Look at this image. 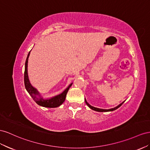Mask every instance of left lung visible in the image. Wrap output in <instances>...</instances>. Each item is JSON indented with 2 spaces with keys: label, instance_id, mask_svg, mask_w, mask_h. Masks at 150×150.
Listing matches in <instances>:
<instances>
[{
  "label": "left lung",
  "instance_id": "1",
  "mask_svg": "<svg viewBox=\"0 0 150 150\" xmlns=\"http://www.w3.org/2000/svg\"><path fill=\"white\" fill-rule=\"evenodd\" d=\"M85 103H86V104L90 108H91V109H92V110H93L97 111V112H109V111H113V110H115V109H117V108H119V107H120V106L124 103V102H125V101L122 102V103H121L120 104L115 107V108H112V109H99V108H94V107L91 105H90V104L88 103V102H87V100H86V99H85Z\"/></svg>",
  "mask_w": 150,
  "mask_h": 150
}]
</instances>
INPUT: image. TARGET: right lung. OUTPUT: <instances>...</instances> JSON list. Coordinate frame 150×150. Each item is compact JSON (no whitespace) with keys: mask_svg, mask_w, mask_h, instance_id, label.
I'll return each mask as SVG.
<instances>
[{"mask_svg":"<svg viewBox=\"0 0 150 150\" xmlns=\"http://www.w3.org/2000/svg\"><path fill=\"white\" fill-rule=\"evenodd\" d=\"M29 51L28 57L26 58V60H25V70H24V85L25 87L28 92L29 93V95L31 96V97L33 99V100L36 102V103L39 105L45 107V108H57L59 105H61L64 101L65 100V98L67 96V93L69 90L70 87L71 86L72 83L68 86L65 91H64L62 93L59 94L54 97H53L50 98V99H44L43 98H42L40 95V93L35 88L33 87L31 84L30 83L29 80L28 78V58L30 54ZM38 96L40 97V98L37 97Z\"/></svg>","mask_w":150,"mask_h":150,"instance_id":"add662e5","label":"right lung"}]
</instances>
